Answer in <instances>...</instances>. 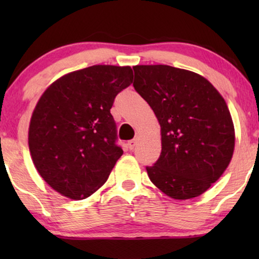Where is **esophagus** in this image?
Wrapping results in <instances>:
<instances>
[{"instance_id": "1", "label": "esophagus", "mask_w": 259, "mask_h": 259, "mask_svg": "<svg viewBox=\"0 0 259 259\" xmlns=\"http://www.w3.org/2000/svg\"><path fill=\"white\" fill-rule=\"evenodd\" d=\"M128 148H130V151H133L134 150V147H136V145H137V140H130L128 141Z\"/></svg>"}]
</instances>
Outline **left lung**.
<instances>
[{"label":"left lung","instance_id":"obj_1","mask_svg":"<svg viewBox=\"0 0 259 259\" xmlns=\"http://www.w3.org/2000/svg\"><path fill=\"white\" fill-rule=\"evenodd\" d=\"M133 86L160 125L161 153L151 182L177 200L192 199L221 178L235 151V126L210 81L166 65L134 66Z\"/></svg>","mask_w":259,"mask_h":259}]
</instances>
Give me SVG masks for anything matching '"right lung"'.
<instances>
[{"mask_svg":"<svg viewBox=\"0 0 259 259\" xmlns=\"http://www.w3.org/2000/svg\"><path fill=\"white\" fill-rule=\"evenodd\" d=\"M133 81L130 66L95 65L59 77L35 106L28 131L42 179L69 199H86L107 180L123 151L111 108Z\"/></svg>","mask_w":259,"mask_h":259,"instance_id":"right-lung-1","label":"right lung"}]
</instances>
